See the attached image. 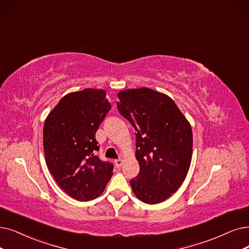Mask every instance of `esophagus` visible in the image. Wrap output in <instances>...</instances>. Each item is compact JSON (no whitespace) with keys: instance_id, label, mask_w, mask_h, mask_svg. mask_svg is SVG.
Here are the masks:
<instances>
[{"instance_id":"obj_1","label":"esophagus","mask_w":249,"mask_h":249,"mask_svg":"<svg viewBox=\"0 0 249 249\" xmlns=\"http://www.w3.org/2000/svg\"><path fill=\"white\" fill-rule=\"evenodd\" d=\"M114 162H115V165H116L117 168H121L122 165H123V163H124V160H123V159L119 158V159H116V160H115Z\"/></svg>"}]
</instances>
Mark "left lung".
I'll return each mask as SVG.
<instances>
[{
    "mask_svg": "<svg viewBox=\"0 0 249 249\" xmlns=\"http://www.w3.org/2000/svg\"><path fill=\"white\" fill-rule=\"evenodd\" d=\"M118 111L136 131L139 175L131 187L139 200L156 204L181 187L192 159L193 136L172 98L148 88L117 94Z\"/></svg>",
    "mask_w": 249,
    "mask_h": 249,
    "instance_id": "8db88e82",
    "label": "left lung"
}]
</instances>
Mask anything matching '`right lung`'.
I'll return each instance as SVG.
<instances>
[{"instance_id": "1", "label": "right lung", "mask_w": 249, "mask_h": 249, "mask_svg": "<svg viewBox=\"0 0 249 249\" xmlns=\"http://www.w3.org/2000/svg\"><path fill=\"white\" fill-rule=\"evenodd\" d=\"M110 108L104 90L85 89L65 95L45 121L47 166L62 190L78 201L100 196L113 175V164L95 154L96 132Z\"/></svg>"}]
</instances>
